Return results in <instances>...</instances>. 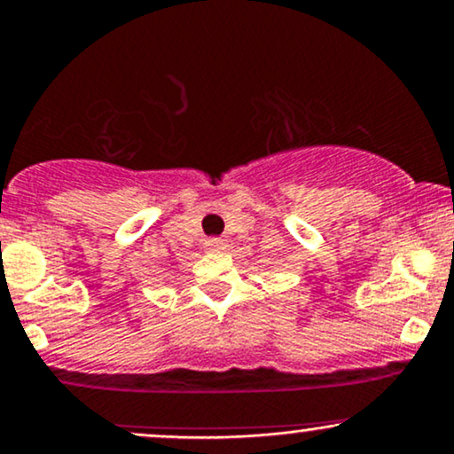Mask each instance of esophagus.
<instances>
[{
	"label": "esophagus",
	"mask_w": 454,
	"mask_h": 454,
	"mask_svg": "<svg viewBox=\"0 0 454 454\" xmlns=\"http://www.w3.org/2000/svg\"><path fill=\"white\" fill-rule=\"evenodd\" d=\"M205 247L213 249V251L223 249V247H226V241H223V239H220V237H209V239H205Z\"/></svg>",
	"instance_id": "obj_1"
}]
</instances>
